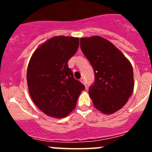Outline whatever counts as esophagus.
Returning a JSON list of instances; mask_svg holds the SVG:
<instances>
[{
  "mask_svg": "<svg viewBox=\"0 0 152 152\" xmlns=\"http://www.w3.org/2000/svg\"><path fill=\"white\" fill-rule=\"evenodd\" d=\"M80 82H81V83H82V84H84V85H86V81H85V80H84V77H82V78H80Z\"/></svg>",
  "mask_w": 152,
  "mask_h": 152,
  "instance_id": "esophagus-1",
  "label": "esophagus"
}]
</instances>
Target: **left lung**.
<instances>
[{"mask_svg":"<svg viewBox=\"0 0 152 152\" xmlns=\"http://www.w3.org/2000/svg\"><path fill=\"white\" fill-rule=\"evenodd\" d=\"M80 49L94 70L95 82L89 89L96 110L113 114L123 108L133 92V70L123 52L101 36L80 39Z\"/></svg>","mask_w":152,"mask_h":152,"instance_id":"1","label":"left lung"}]
</instances>
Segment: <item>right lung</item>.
Masks as SVG:
<instances>
[{
  "label": "right lung",
  "instance_id": "1",
  "mask_svg": "<svg viewBox=\"0 0 152 152\" xmlns=\"http://www.w3.org/2000/svg\"><path fill=\"white\" fill-rule=\"evenodd\" d=\"M78 46L77 37L54 36L39 45L31 56L26 73L28 91L33 103L47 116H68L84 89L68 66Z\"/></svg>",
  "mask_w": 152,
  "mask_h": 152
}]
</instances>
